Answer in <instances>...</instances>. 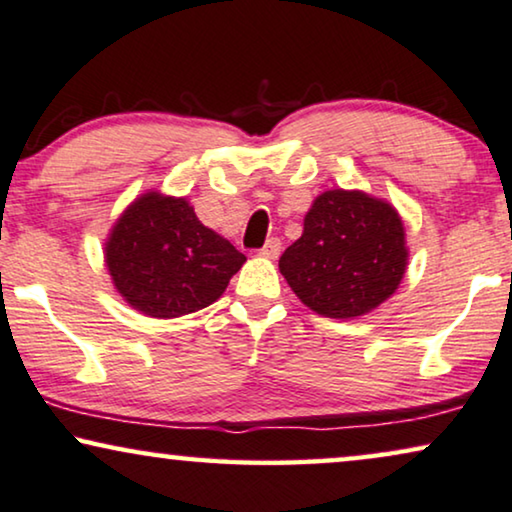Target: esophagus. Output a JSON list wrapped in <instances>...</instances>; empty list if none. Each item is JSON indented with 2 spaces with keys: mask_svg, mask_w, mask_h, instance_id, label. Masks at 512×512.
<instances>
[{
  "mask_svg": "<svg viewBox=\"0 0 512 512\" xmlns=\"http://www.w3.org/2000/svg\"><path fill=\"white\" fill-rule=\"evenodd\" d=\"M279 251H282V242H279L277 237H270V240L263 244L261 256H265V258H277Z\"/></svg>",
  "mask_w": 512,
  "mask_h": 512,
  "instance_id": "obj_1",
  "label": "esophagus"
}]
</instances>
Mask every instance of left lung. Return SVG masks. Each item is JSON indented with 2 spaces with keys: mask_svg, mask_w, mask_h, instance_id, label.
<instances>
[{
  "mask_svg": "<svg viewBox=\"0 0 512 512\" xmlns=\"http://www.w3.org/2000/svg\"><path fill=\"white\" fill-rule=\"evenodd\" d=\"M408 249L401 216L361 191L321 193L303 235L279 258L293 293L331 319L361 317L401 284Z\"/></svg>",
  "mask_w": 512,
  "mask_h": 512,
  "instance_id": "left-lung-1",
  "label": "left lung"
}]
</instances>
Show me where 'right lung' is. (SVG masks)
<instances>
[{"label":"right lung","instance_id":"1","mask_svg":"<svg viewBox=\"0 0 512 512\" xmlns=\"http://www.w3.org/2000/svg\"><path fill=\"white\" fill-rule=\"evenodd\" d=\"M107 268L135 310L172 319L212 305L247 256L202 226L184 198L146 193L107 242Z\"/></svg>","mask_w":512,"mask_h":512}]
</instances>
